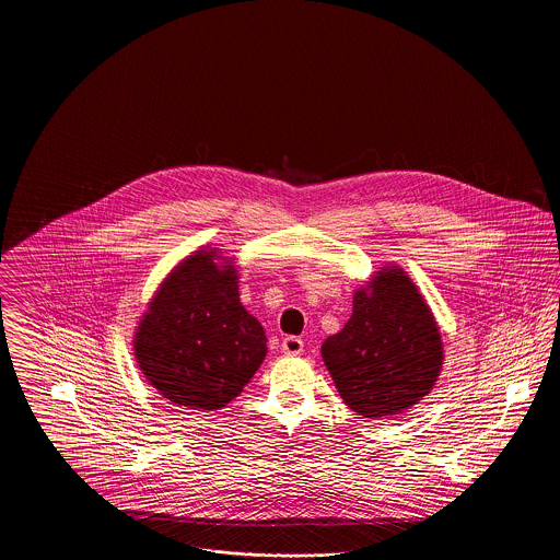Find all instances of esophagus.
<instances>
[{
    "mask_svg": "<svg viewBox=\"0 0 560 560\" xmlns=\"http://www.w3.org/2000/svg\"><path fill=\"white\" fill-rule=\"evenodd\" d=\"M281 350L285 354H290V357H295V354H300L304 350V342L298 336H285L283 342H281Z\"/></svg>",
    "mask_w": 560,
    "mask_h": 560,
    "instance_id": "34e87169",
    "label": "esophagus"
}]
</instances>
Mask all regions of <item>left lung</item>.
<instances>
[{
	"label": "left lung",
	"mask_w": 560,
	"mask_h": 560,
	"mask_svg": "<svg viewBox=\"0 0 560 560\" xmlns=\"http://www.w3.org/2000/svg\"><path fill=\"white\" fill-rule=\"evenodd\" d=\"M320 354L348 407L377 420L427 397L443 365V342L418 288L388 267L354 293L352 317Z\"/></svg>",
	"instance_id": "obj_1"
}]
</instances>
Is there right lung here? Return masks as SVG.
<instances>
[{
	"instance_id": "add662e5",
	"label": "right lung",
	"mask_w": 560,
	"mask_h": 560,
	"mask_svg": "<svg viewBox=\"0 0 560 560\" xmlns=\"http://www.w3.org/2000/svg\"><path fill=\"white\" fill-rule=\"evenodd\" d=\"M199 249L161 283L133 350L151 386L176 405L222 409L267 357V336L240 302L237 270Z\"/></svg>"
}]
</instances>
